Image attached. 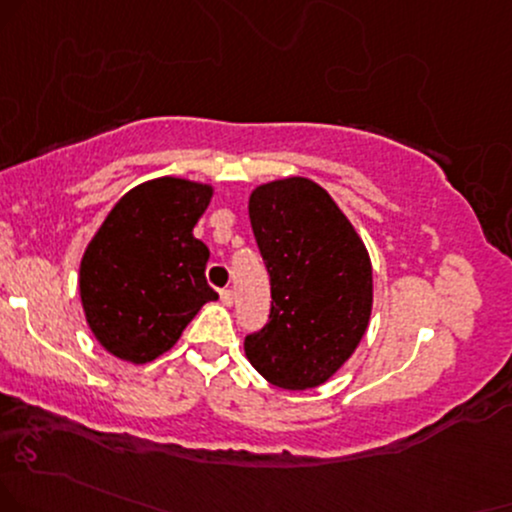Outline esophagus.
Listing matches in <instances>:
<instances>
[{"mask_svg": "<svg viewBox=\"0 0 512 512\" xmlns=\"http://www.w3.org/2000/svg\"><path fill=\"white\" fill-rule=\"evenodd\" d=\"M220 301H223V306H232V301H235V292H232V289H220Z\"/></svg>", "mask_w": 512, "mask_h": 512, "instance_id": "esophagus-1", "label": "esophagus"}]
</instances>
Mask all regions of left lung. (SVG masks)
I'll use <instances>...</instances> for the list:
<instances>
[{
  "label": "left lung",
  "mask_w": 512,
  "mask_h": 512,
  "mask_svg": "<svg viewBox=\"0 0 512 512\" xmlns=\"http://www.w3.org/2000/svg\"><path fill=\"white\" fill-rule=\"evenodd\" d=\"M249 218L273 301L268 323L246 334V358L275 387H318L368 330V251L330 194L308 178L256 187Z\"/></svg>",
  "instance_id": "1"
}]
</instances>
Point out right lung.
<instances>
[{"instance_id": "1", "label": "right lung", "mask_w": 512, "mask_h": 512, "mask_svg": "<svg viewBox=\"0 0 512 512\" xmlns=\"http://www.w3.org/2000/svg\"><path fill=\"white\" fill-rule=\"evenodd\" d=\"M213 189L159 178L111 208L80 263L87 325L116 358L149 363L180 339L218 294L206 282L208 246L192 235Z\"/></svg>"}]
</instances>
